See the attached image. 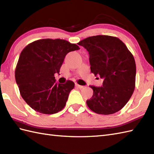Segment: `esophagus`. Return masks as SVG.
Masks as SVG:
<instances>
[{
    "mask_svg": "<svg viewBox=\"0 0 154 154\" xmlns=\"http://www.w3.org/2000/svg\"><path fill=\"white\" fill-rule=\"evenodd\" d=\"M75 86H76V87L79 88V89H83L84 87L83 85H78V84H75Z\"/></svg>",
    "mask_w": 154,
    "mask_h": 154,
    "instance_id": "1",
    "label": "esophagus"
}]
</instances>
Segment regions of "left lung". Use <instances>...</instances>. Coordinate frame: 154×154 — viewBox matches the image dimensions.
<instances>
[{
    "label": "left lung",
    "mask_w": 154,
    "mask_h": 154,
    "mask_svg": "<svg viewBox=\"0 0 154 154\" xmlns=\"http://www.w3.org/2000/svg\"><path fill=\"white\" fill-rule=\"evenodd\" d=\"M89 52L91 71L104 79L103 87L90 86L93 97L87 100L89 109L99 114H114L121 110L135 89L134 58L119 38L99 35L77 44Z\"/></svg>",
    "instance_id": "8db88e82"
}]
</instances>
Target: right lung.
Masks as SVG:
<instances>
[{
    "label": "right lung",
    "instance_id": "add662e5",
    "mask_svg": "<svg viewBox=\"0 0 154 154\" xmlns=\"http://www.w3.org/2000/svg\"><path fill=\"white\" fill-rule=\"evenodd\" d=\"M75 44L61 39H42L29 44L22 51L16 65L15 79L23 99L34 110L51 114L63 109L75 83L70 80L56 83L69 52L79 50Z\"/></svg>",
    "mask_w": 154,
    "mask_h": 154
}]
</instances>
